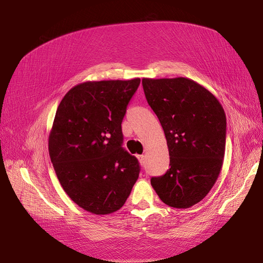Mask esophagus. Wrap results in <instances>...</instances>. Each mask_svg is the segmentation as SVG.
<instances>
[{
    "label": "esophagus",
    "mask_w": 263,
    "mask_h": 263,
    "mask_svg": "<svg viewBox=\"0 0 263 263\" xmlns=\"http://www.w3.org/2000/svg\"><path fill=\"white\" fill-rule=\"evenodd\" d=\"M138 160H139L140 164L144 165V164H145V156H144V155H140V156H138Z\"/></svg>",
    "instance_id": "1"
}]
</instances>
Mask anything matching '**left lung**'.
Masks as SVG:
<instances>
[{"instance_id":"obj_1","label":"left lung","mask_w":263,"mask_h":263,"mask_svg":"<svg viewBox=\"0 0 263 263\" xmlns=\"http://www.w3.org/2000/svg\"><path fill=\"white\" fill-rule=\"evenodd\" d=\"M142 87L162 126L170 156V169L151 178V185L164 204L189 209L209 194L221 170L224 108L209 90L187 78H145Z\"/></svg>"}]
</instances>
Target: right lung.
I'll return each mask as SVG.
<instances>
[{
	"mask_svg": "<svg viewBox=\"0 0 263 263\" xmlns=\"http://www.w3.org/2000/svg\"><path fill=\"white\" fill-rule=\"evenodd\" d=\"M139 84V78L78 84L55 112L49 135L53 169L71 200L90 213L121 209L138 179L137 158L122 147V122Z\"/></svg>",
	"mask_w": 263,
	"mask_h": 263,
	"instance_id": "obj_1",
	"label": "right lung"
}]
</instances>
